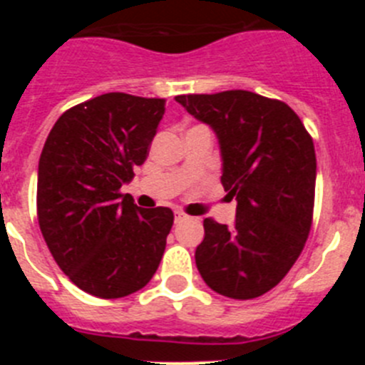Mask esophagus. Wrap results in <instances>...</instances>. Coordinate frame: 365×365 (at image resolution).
<instances>
[{"mask_svg":"<svg viewBox=\"0 0 365 365\" xmlns=\"http://www.w3.org/2000/svg\"><path fill=\"white\" fill-rule=\"evenodd\" d=\"M188 219V215L182 214V212H175V222H182Z\"/></svg>","mask_w":365,"mask_h":365,"instance_id":"esophagus-1","label":"esophagus"}]
</instances>
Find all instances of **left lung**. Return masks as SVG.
Here are the masks:
<instances>
[{"instance_id": "left-lung-1", "label": "left lung", "mask_w": 365, "mask_h": 365, "mask_svg": "<svg viewBox=\"0 0 365 365\" xmlns=\"http://www.w3.org/2000/svg\"><path fill=\"white\" fill-rule=\"evenodd\" d=\"M175 100L217 135L221 182L237 201L234 227L205 219L195 265L212 291L234 299L257 298L285 278L311 232L316 186L311 135L285 102L252 91Z\"/></svg>"}]
</instances>
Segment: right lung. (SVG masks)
I'll return each mask as SVG.
<instances>
[{
  "instance_id": "1",
  "label": "right lung",
  "mask_w": 365,
  "mask_h": 365,
  "mask_svg": "<svg viewBox=\"0 0 365 365\" xmlns=\"http://www.w3.org/2000/svg\"><path fill=\"white\" fill-rule=\"evenodd\" d=\"M164 98L106 93L67 109L38 164V222L58 267L87 294L124 298L153 278L173 212L138 208L122 185L144 164Z\"/></svg>"
}]
</instances>
